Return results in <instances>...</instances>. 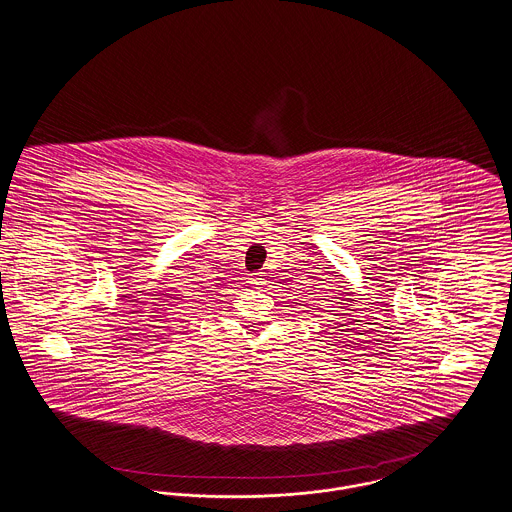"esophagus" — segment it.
<instances>
[{
    "instance_id": "obj_1",
    "label": "esophagus",
    "mask_w": 512,
    "mask_h": 512,
    "mask_svg": "<svg viewBox=\"0 0 512 512\" xmlns=\"http://www.w3.org/2000/svg\"><path fill=\"white\" fill-rule=\"evenodd\" d=\"M262 283H264V281H262V278H252V285H254V287H260Z\"/></svg>"
}]
</instances>
